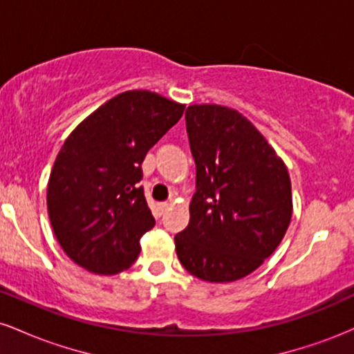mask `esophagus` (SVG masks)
<instances>
[{
    "label": "esophagus",
    "mask_w": 354,
    "mask_h": 354,
    "mask_svg": "<svg viewBox=\"0 0 354 354\" xmlns=\"http://www.w3.org/2000/svg\"><path fill=\"white\" fill-rule=\"evenodd\" d=\"M168 208H169V203H160V205H158V209H160L161 214H163Z\"/></svg>",
    "instance_id": "34e87169"
}]
</instances>
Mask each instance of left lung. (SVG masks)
I'll return each mask as SVG.
<instances>
[{
	"instance_id": "8db88e82",
	"label": "left lung",
	"mask_w": 354,
	"mask_h": 354,
	"mask_svg": "<svg viewBox=\"0 0 354 354\" xmlns=\"http://www.w3.org/2000/svg\"><path fill=\"white\" fill-rule=\"evenodd\" d=\"M186 131L196 163V193L188 226L174 236L178 259L203 281H236L273 254L290 226L288 168L236 109L191 104Z\"/></svg>"
}]
</instances>
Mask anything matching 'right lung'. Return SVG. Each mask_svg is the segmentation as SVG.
Masks as SVG:
<instances>
[{"instance_id": "add662e5", "label": "right lung", "mask_w": 354, "mask_h": 354, "mask_svg": "<svg viewBox=\"0 0 354 354\" xmlns=\"http://www.w3.org/2000/svg\"><path fill=\"white\" fill-rule=\"evenodd\" d=\"M185 104L131 89L106 101L61 146L46 205L68 258L96 274L128 270L154 218L138 183L146 153L180 121Z\"/></svg>"}]
</instances>
